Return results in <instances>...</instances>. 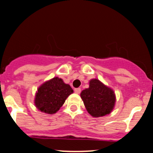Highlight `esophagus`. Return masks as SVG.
I'll return each mask as SVG.
<instances>
[{
  "label": "esophagus",
  "instance_id": "1",
  "mask_svg": "<svg viewBox=\"0 0 153 153\" xmlns=\"http://www.w3.org/2000/svg\"><path fill=\"white\" fill-rule=\"evenodd\" d=\"M75 92L76 93H78V94H79V93H81V88H75Z\"/></svg>",
  "mask_w": 153,
  "mask_h": 153
}]
</instances>
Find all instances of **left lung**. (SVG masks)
I'll return each mask as SVG.
<instances>
[{"mask_svg": "<svg viewBox=\"0 0 153 153\" xmlns=\"http://www.w3.org/2000/svg\"><path fill=\"white\" fill-rule=\"evenodd\" d=\"M81 97L87 111L94 117L109 114L116 102L114 91L97 79L90 81V87L81 92Z\"/></svg>", "mask_w": 153, "mask_h": 153, "instance_id": "8db88e82", "label": "left lung"}]
</instances>
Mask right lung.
Segmentation results:
<instances>
[{
  "instance_id": "right-lung-1",
  "label": "right lung",
  "mask_w": 153,
  "mask_h": 153,
  "mask_svg": "<svg viewBox=\"0 0 153 153\" xmlns=\"http://www.w3.org/2000/svg\"><path fill=\"white\" fill-rule=\"evenodd\" d=\"M72 93L73 90L69 84H65L61 78L56 77L39 87L36 94V107L42 112L54 114Z\"/></svg>"
}]
</instances>
